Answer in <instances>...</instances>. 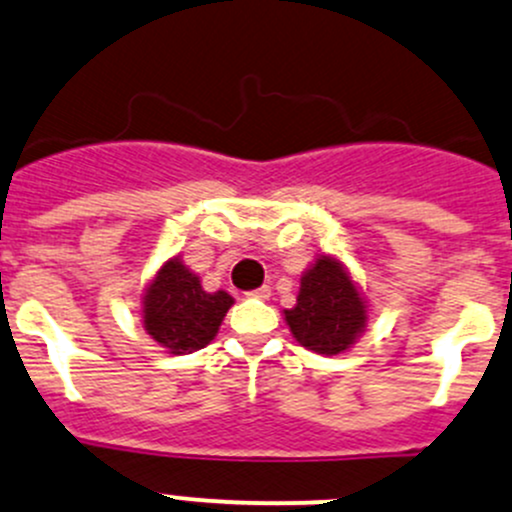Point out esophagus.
Segmentation results:
<instances>
[{
	"mask_svg": "<svg viewBox=\"0 0 512 512\" xmlns=\"http://www.w3.org/2000/svg\"><path fill=\"white\" fill-rule=\"evenodd\" d=\"M270 294H272V289L267 287H260V289H255V292H250V297H255V299H270Z\"/></svg>",
	"mask_w": 512,
	"mask_h": 512,
	"instance_id": "34e87169",
	"label": "esophagus"
}]
</instances>
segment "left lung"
<instances>
[{
	"instance_id": "obj_1",
	"label": "left lung",
	"mask_w": 512,
	"mask_h": 512,
	"mask_svg": "<svg viewBox=\"0 0 512 512\" xmlns=\"http://www.w3.org/2000/svg\"><path fill=\"white\" fill-rule=\"evenodd\" d=\"M368 319L370 309L363 289L333 255H319L306 267L297 306L284 311V321L299 346L328 358L351 351L363 336Z\"/></svg>"
}]
</instances>
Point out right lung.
<instances>
[{
	"instance_id": "obj_1",
	"label": "right lung",
	"mask_w": 512,
	"mask_h": 512,
	"mask_svg": "<svg viewBox=\"0 0 512 512\" xmlns=\"http://www.w3.org/2000/svg\"><path fill=\"white\" fill-rule=\"evenodd\" d=\"M235 299L228 292H206L201 277L181 255L159 267L139 301L142 326L166 353L186 355L213 341Z\"/></svg>"
}]
</instances>
